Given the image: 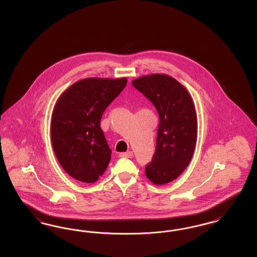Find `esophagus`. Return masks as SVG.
Masks as SVG:
<instances>
[{
	"label": "esophagus",
	"mask_w": 257,
	"mask_h": 257,
	"mask_svg": "<svg viewBox=\"0 0 257 257\" xmlns=\"http://www.w3.org/2000/svg\"><path fill=\"white\" fill-rule=\"evenodd\" d=\"M119 157L121 158H133L134 154L132 151H128V152H124V153H120Z\"/></svg>",
	"instance_id": "obj_1"
}]
</instances>
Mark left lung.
<instances>
[{"label": "left lung", "mask_w": 257, "mask_h": 257, "mask_svg": "<svg viewBox=\"0 0 257 257\" xmlns=\"http://www.w3.org/2000/svg\"><path fill=\"white\" fill-rule=\"evenodd\" d=\"M132 85L159 114L156 150L146 168V176L155 185L170 183L189 166L196 148L197 117L193 98L167 74L142 76Z\"/></svg>", "instance_id": "8db88e82"}]
</instances>
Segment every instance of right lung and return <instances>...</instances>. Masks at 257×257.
<instances>
[{"instance_id": "right-lung-1", "label": "right lung", "mask_w": 257, "mask_h": 257, "mask_svg": "<svg viewBox=\"0 0 257 257\" xmlns=\"http://www.w3.org/2000/svg\"><path fill=\"white\" fill-rule=\"evenodd\" d=\"M126 84V78H86L57 100L51 120L52 147L61 168L74 179L94 183L106 171L111 150L100 120Z\"/></svg>"}]
</instances>
